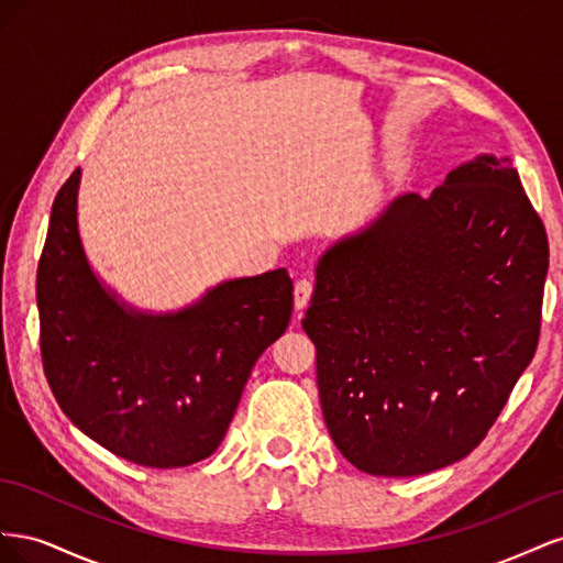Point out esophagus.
<instances>
[{"label": "esophagus", "instance_id": "esophagus-1", "mask_svg": "<svg viewBox=\"0 0 563 563\" xmlns=\"http://www.w3.org/2000/svg\"><path fill=\"white\" fill-rule=\"evenodd\" d=\"M314 291V284L310 279H298L294 286V302H296V310H305L308 308V302L312 298Z\"/></svg>", "mask_w": 563, "mask_h": 563}]
</instances>
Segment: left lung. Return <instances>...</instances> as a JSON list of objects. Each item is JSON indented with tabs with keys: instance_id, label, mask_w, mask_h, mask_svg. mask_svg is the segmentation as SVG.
<instances>
[{
	"instance_id": "1",
	"label": "left lung",
	"mask_w": 563,
	"mask_h": 563,
	"mask_svg": "<svg viewBox=\"0 0 563 563\" xmlns=\"http://www.w3.org/2000/svg\"><path fill=\"white\" fill-rule=\"evenodd\" d=\"M548 265L517 168L493 155L335 242L302 329L338 451L416 476L479 446L536 354Z\"/></svg>"
}]
</instances>
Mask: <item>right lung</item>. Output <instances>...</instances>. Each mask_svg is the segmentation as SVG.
Returning <instances> with one entry per match:
<instances>
[{
	"mask_svg": "<svg viewBox=\"0 0 563 563\" xmlns=\"http://www.w3.org/2000/svg\"><path fill=\"white\" fill-rule=\"evenodd\" d=\"M79 168L58 190L37 267L40 347L77 428L145 467H185L223 441L258 356L286 331V269L225 282L172 314L126 308L100 284L77 228Z\"/></svg>",
	"mask_w": 563,
	"mask_h": 563,
	"instance_id": "1",
	"label": "right lung"
}]
</instances>
